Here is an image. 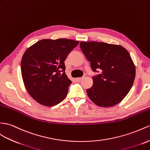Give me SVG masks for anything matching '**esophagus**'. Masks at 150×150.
I'll list each match as a JSON object with an SVG mask.
<instances>
[{"instance_id":"esophagus-1","label":"esophagus","mask_w":150,"mask_h":150,"mask_svg":"<svg viewBox=\"0 0 150 150\" xmlns=\"http://www.w3.org/2000/svg\"><path fill=\"white\" fill-rule=\"evenodd\" d=\"M84 77H85V75H83V76H82V77H80V78H77V79H76V80H77V81H80V80H82Z\"/></svg>"}]
</instances>
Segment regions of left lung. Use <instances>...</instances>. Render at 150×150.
<instances>
[{
	"label": "left lung",
	"mask_w": 150,
	"mask_h": 150,
	"mask_svg": "<svg viewBox=\"0 0 150 150\" xmlns=\"http://www.w3.org/2000/svg\"><path fill=\"white\" fill-rule=\"evenodd\" d=\"M80 47L91 63L93 85L87 89L96 105L110 107L129 93L136 76V68L129 52L121 45L105 42H80Z\"/></svg>",
	"instance_id": "1"
}]
</instances>
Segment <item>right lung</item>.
<instances>
[{"label": "right lung", "instance_id": "1", "mask_svg": "<svg viewBox=\"0 0 150 150\" xmlns=\"http://www.w3.org/2000/svg\"><path fill=\"white\" fill-rule=\"evenodd\" d=\"M79 43L66 38L43 39L25 51L21 61L22 78L37 102L52 106L66 98L72 82L65 74L64 61Z\"/></svg>", "mask_w": 150, "mask_h": 150}]
</instances>
